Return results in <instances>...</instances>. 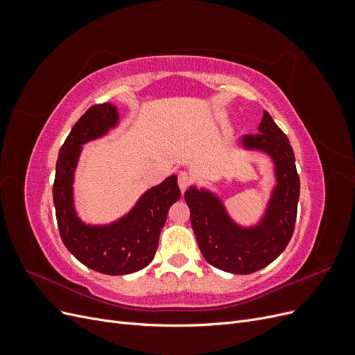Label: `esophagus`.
<instances>
[{
  "label": "esophagus",
  "instance_id": "1",
  "mask_svg": "<svg viewBox=\"0 0 355 355\" xmlns=\"http://www.w3.org/2000/svg\"><path fill=\"white\" fill-rule=\"evenodd\" d=\"M178 185H179L182 192H185L188 189V187L191 185V176L187 173V171H180V173H179Z\"/></svg>",
  "mask_w": 355,
  "mask_h": 355
}]
</instances>
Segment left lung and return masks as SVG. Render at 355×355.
Here are the masks:
<instances>
[{
    "mask_svg": "<svg viewBox=\"0 0 355 355\" xmlns=\"http://www.w3.org/2000/svg\"><path fill=\"white\" fill-rule=\"evenodd\" d=\"M259 133L245 135V149L262 151L272 158L277 185L261 222L250 228L235 223L218 196L191 187L185 201L200 250L211 266L232 274H252L275 261L295 231L300 180L295 154L287 136L272 116L263 111Z\"/></svg>",
    "mask_w": 355,
    "mask_h": 355,
    "instance_id": "8db88e82",
    "label": "left lung"
}]
</instances>
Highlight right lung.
<instances>
[{
  "mask_svg": "<svg viewBox=\"0 0 355 355\" xmlns=\"http://www.w3.org/2000/svg\"><path fill=\"white\" fill-rule=\"evenodd\" d=\"M118 124L112 103L93 105L73 124L63 142L53 184L56 219L67 249L90 270L124 275L144 270L154 259L167 211L180 198L178 178L168 176L148 189L125 216L110 225H85L73 207L72 184L83 145L110 132Z\"/></svg>",
  "mask_w": 355,
  "mask_h": 355,
  "instance_id": "obj_1",
  "label": "right lung"
}]
</instances>
